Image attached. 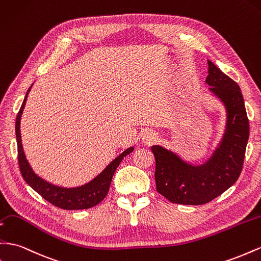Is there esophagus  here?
<instances>
[{"label": "esophagus", "mask_w": 261, "mask_h": 261, "mask_svg": "<svg viewBox=\"0 0 261 261\" xmlns=\"http://www.w3.org/2000/svg\"><path fill=\"white\" fill-rule=\"evenodd\" d=\"M156 139H157L156 133H153L151 130H147V132L143 133V135H142V142L146 145H151Z\"/></svg>", "instance_id": "obj_1"}]
</instances>
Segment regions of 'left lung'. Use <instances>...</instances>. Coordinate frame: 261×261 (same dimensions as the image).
<instances>
[{"label":"left lung","mask_w":261,"mask_h":261,"mask_svg":"<svg viewBox=\"0 0 261 261\" xmlns=\"http://www.w3.org/2000/svg\"><path fill=\"white\" fill-rule=\"evenodd\" d=\"M207 65L208 90L226 110L225 130L212 156L202 165H192L163 146L151 147L156 189L172 203L201 205L212 201L234 185L243 169L249 121L241 88L212 61Z\"/></svg>","instance_id":"1"}]
</instances>
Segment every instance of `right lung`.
Returning a JSON list of instances; mask_svg holds the SVG:
<instances>
[{
  "label": "right lung",
  "instance_id": "right-lung-1",
  "mask_svg": "<svg viewBox=\"0 0 261 261\" xmlns=\"http://www.w3.org/2000/svg\"><path fill=\"white\" fill-rule=\"evenodd\" d=\"M33 86V84H32ZM32 87L28 89L25 98L16 116L15 132L17 140V151H18V165L24 180L33 190L39 193L49 203L54 204L63 210H86L97 205L105 196H107L112 178L117 169L118 165L125 156H127L134 150V147H129L124 150L119 156H117L112 163H110L104 170L97 174L95 178L87 182L86 185L74 188H65L53 185L46 181L38 174L35 173L30 163L26 159L25 152L22 145V136H20V118H22L23 111L27 101V95L30 93Z\"/></svg>",
  "mask_w": 261,
  "mask_h": 261
}]
</instances>
